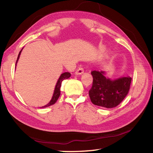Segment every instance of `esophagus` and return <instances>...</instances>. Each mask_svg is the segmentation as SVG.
Returning <instances> with one entry per match:
<instances>
[{
	"mask_svg": "<svg viewBox=\"0 0 153 153\" xmlns=\"http://www.w3.org/2000/svg\"><path fill=\"white\" fill-rule=\"evenodd\" d=\"M84 69L82 68V67H79L78 69H77V70L76 71V75H81L83 73H84Z\"/></svg>",
	"mask_w": 153,
	"mask_h": 153,
	"instance_id": "obj_1",
	"label": "esophagus"
}]
</instances>
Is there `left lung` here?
<instances>
[{"label": "left lung", "instance_id": "obj_1", "mask_svg": "<svg viewBox=\"0 0 153 153\" xmlns=\"http://www.w3.org/2000/svg\"><path fill=\"white\" fill-rule=\"evenodd\" d=\"M92 88L89 96L93 104L108 108L117 107L126 98L130 88L131 77H123L111 80L104 76V72L92 71Z\"/></svg>", "mask_w": 153, "mask_h": 153}]
</instances>
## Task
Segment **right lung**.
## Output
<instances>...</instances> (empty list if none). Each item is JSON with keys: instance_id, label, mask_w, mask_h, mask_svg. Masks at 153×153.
<instances>
[{"instance_id": "1", "label": "right lung", "mask_w": 153, "mask_h": 153, "mask_svg": "<svg viewBox=\"0 0 153 153\" xmlns=\"http://www.w3.org/2000/svg\"><path fill=\"white\" fill-rule=\"evenodd\" d=\"M21 52H22V51L19 52V55H18V56H17L16 64H15V65H17L18 59H19V55H20V54H21ZM70 76H71V74L69 73V72H65V73L61 74V76H60V77H59V79H58L57 83H56V85L55 88V91H54V94H53V98H52L51 100L48 103L47 105H45V106H44V107H42V108H43V107H49V106H51V105H53L55 104V103L56 102V100H58L59 96H60V94H61V82H62V81H63V80H64V79H65L69 78V77H70Z\"/></svg>"}]
</instances>
